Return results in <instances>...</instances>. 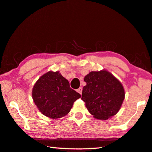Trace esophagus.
Listing matches in <instances>:
<instances>
[{
    "label": "esophagus",
    "mask_w": 152,
    "mask_h": 152,
    "mask_svg": "<svg viewBox=\"0 0 152 152\" xmlns=\"http://www.w3.org/2000/svg\"><path fill=\"white\" fill-rule=\"evenodd\" d=\"M76 91H77V92L79 93H80V95H81V94H82V92H83V88H82V87L78 88V89H77Z\"/></svg>",
    "instance_id": "1"
}]
</instances>
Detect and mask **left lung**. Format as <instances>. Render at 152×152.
I'll return each instance as SVG.
<instances>
[{
    "label": "left lung",
    "mask_w": 152,
    "mask_h": 152,
    "mask_svg": "<svg viewBox=\"0 0 152 152\" xmlns=\"http://www.w3.org/2000/svg\"><path fill=\"white\" fill-rule=\"evenodd\" d=\"M82 100L88 112L99 120H107L118 113L124 99L121 83L107 70L91 72L85 77Z\"/></svg>",
    "instance_id": "obj_1"
}]
</instances>
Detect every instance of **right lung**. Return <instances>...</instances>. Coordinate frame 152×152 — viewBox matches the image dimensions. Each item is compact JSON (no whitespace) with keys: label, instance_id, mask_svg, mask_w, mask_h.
I'll list each match as a JSON object with an SVG mask.
<instances>
[{"label":"right lung","instance_id":"right-lung-1","mask_svg":"<svg viewBox=\"0 0 152 152\" xmlns=\"http://www.w3.org/2000/svg\"><path fill=\"white\" fill-rule=\"evenodd\" d=\"M32 95L40 112L53 119L67 115L74 102L81 97L58 71H49L40 76L34 85Z\"/></svg>","mask_w":152,"mask_h":152}]
</instances>
